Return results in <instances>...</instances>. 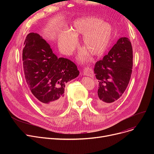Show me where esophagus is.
Returning a JSON list of instances; mask_svg holds the SVG:
<instances>
[{"label": "esophagus", "mask_w": 154, "mask_h": 154, "mask_svg": "<svg viewBox=\"0 0 154 154\" xmlns=\"http://www.w3.org/2000/svg\"><path fill=\"white\" fill-rule=\"evenodd\" d=\"M83 74L85 75L89 76L91 77H93L94 75L92 69L89 67H87L84 68V69L83 70Z\"/></svg>", "instance_id": "obj_1"}]
</instances>
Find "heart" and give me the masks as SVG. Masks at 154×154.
<instances>
[{"label": "heart", "instance_id": "heart-1", "mask_svg": "<svg viewBox=\"0 0 154 154\" xmlns=\"http://www.w3.org/2000/svg\"><path fill=\"white\" fill-rule=\"evenodd\" d=\"M112 34V28L107 22L95 17H83L76 20L71 28L60 32L58 35V46L65 55H70L77 45V38L83 35L81 44L92 55H102L108 47ZM87 56L85 50L79 53V58L84 61Z\"/></svg>", "mask_w": 154, "mask_h": 154}]
</instances>
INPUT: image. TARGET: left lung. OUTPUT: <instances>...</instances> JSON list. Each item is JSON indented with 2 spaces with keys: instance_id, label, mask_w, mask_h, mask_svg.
Segmentation results:
<instances>
[{
  "instance_id": "8db88e82",
  "label": "left lung",
  "mask_w": 154,
  "mask_h": 154,
  "mask_svg": "<svg viewBox=\"0 0 154 154\" xmlns=\"http://www.w3.org/2000/svg\"><path fill=\"white\" fill-rule=\"evenodd\" d=\"M133 66V51L127 37L120 38L102 60L95 63L94 73L99 80L97 102L107 107L119 100L130 81Z\"/></svg>"
}]
</instances>
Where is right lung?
Segmentation results:
<instances>
[{
	"label": "right lung",
	"instance_id": "1",
	"mask_svg": "<svg viewBox=\"0 0 154 154\" xmlns=\"http://www.w3.org/2000/svg\"><path fill=\"white\" fill-rule=\"evenodd\" d=\"M24 45L23 67L30 91L45 112L58 113L64 104L66 83L79 74L77 66L69 59L57 58L38 34H29Z\"/></svg>",
	"mask_w": 154,
	"mask_h": 154
}]
</instances>
